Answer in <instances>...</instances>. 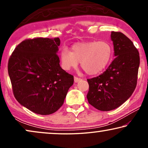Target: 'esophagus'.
Here are the masks:
<instances>
[{
    "mask_svg": "<svg viewBox=\"0 0 148 148\" xmlns=\"http://www.w3.org/2000/svg\"><path fill=\"white\" fill-rule=\"evenodd\" d=\"M82 80V79L79 78V77H74V81L75 83H77L79 82H80V81Z\"/></svg>",
    "mask_w": 148,
    "mask_h": 148,
    "instance_id": "1",
    "label": "esophagus"
}]
</instances>
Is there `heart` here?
<instances>
[{
  "instance_id": "heart-1",
  "label": "heart",
  "mask_w": 148,
  "mask_h": 148,
  "mask_svg": "<svg viewBox=\"0 0 148 148\" xmlns=\"http://www.w3.org/2000/svg\"><path fill=\"white\" fill-rule=\"evenodd\" d=\"M113 48L108 41L78 42L72 46L71 52L62 48L60 52L61 67L65 71L81 66L87 74L96 75L102 72L110 64Z\"/></svg>"
}]
</instances>
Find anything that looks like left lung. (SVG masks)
Instances as JSON below:
<instances>
[{
	"instance_id": "obj_1",
	"label": "left lung",
	"mask_w": 148,
	"mask_h": 148,
	"mask_svg": "<svg viewBox=\"0 0 148 148\" xmlns=\"http://www.w3.org/2000/svg\"><path fill=\"white\" fill-rule=\"evenodd\" d=\"M114 56L108 69L88 79L89 104L101 111L114 110L130 98L137 86L140 62L138 50L121 32H111Z\"/></svg>"
}]
</instances>
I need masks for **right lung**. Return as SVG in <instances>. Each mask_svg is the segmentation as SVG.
Here are the masks:
<instances>
[{"mask_svg": "<svg viewBox=\"0 0 148 148\" xmlns=\"http://www.w3.org/2000/svg\"><path fill=\"white\" fill-rule=\"evenodd\" d=\"M58 38L27 39L10 56L8 73L13 94L22 106L42 115L57 111L63 104L73 76L60 66Z\"/></svg>", "mask_w": 148, "mask_h": 148, "instance_id": "obj_1", "label": "right lung"}]
</instances>
